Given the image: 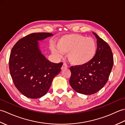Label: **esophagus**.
<instances>
[{
	"mask_svg": "<svg viewBox=\"0 0 125 125\" xmlns=\"http://www.w3.org/2000/svg\"><path fill=\"white\" fill-rule=\"evenodd\" d=\"M67 68H68V66L67 64H63L62 66V67H61V70H63V69H67Z\"/></svg>",
	"mask_w": 125,
	"mask_h": 125,
	"instance_id": "1",
	"label": "esophagus"
}]
</instances>
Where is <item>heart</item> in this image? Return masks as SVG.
Here are the masks:
<instances>
[{
	"label": "heart",
	"mask_w": 125,
	"mask_h": 125,
	"mask_svg": "<svg viewBox=\"0 0 125 125\" xmlns=\"http://www.w3.org/2000/svg\"><path fill=\"white\" fill-rule=\"evenodd\" d=\"M52 52L57 57L68 54L70 64L76 67H83L91 62L97 53L95 40L80 34L71 33L63 35L57 41V48L51 47Z\"/></svg>",
	"instance_id": "1"
}]
</instances>
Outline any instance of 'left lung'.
<instances>
[{
  "mask_svg": "<svg viewBox=\"0 0 125 125\" xmlns=\"http://www.w3.org/2000/svg\"><path fill=\"white\" fill-rule=\"evenodd\" d=\"M93 34L97 38V43L94 58L83 67L70 68L71 86L77 92L87 95L94 94L104 86L113 65V54L110 46L96 34Z\"/></svg>",
  "mask_w": 125,
  "mask_h": 125,
  "instance_id": "obj_1",
  "label": "left lung"
}]
</instances>
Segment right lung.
<instances>
[{"instance_id":"1","label":"right lung","mask_w":125,"mask_h":125,"mask_svg":"<svg viewBox=\"0 0 125 125\" xmlns=\"http://www.w3.org/2000/svg\"><path fill=\"white\" fill-rule=\"evenodd\" d=\"M52 35L49 33L30 34L20 39L10 52V75L15 87L26 97L43 96L60 72L63 63L50 62L41 54L38 45V41Z\"/></svg>"}]
</instances>
